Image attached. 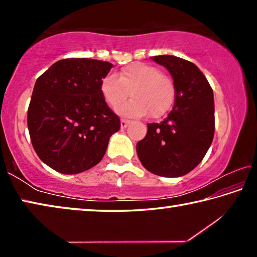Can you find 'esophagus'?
<instances>
[{
  "mask_svg": "<svg viewBox=\"0 0 257 257\" xmlns=\"http://www.w3.org/2000/svg\"><path fill=\"white\" fill-rule=\"evenodd\" d=\"M129 122H130V120H128V119H124V118L121 119V128L127 127V125L129 124Z\"/></svg>",
  "mask_w": 257,
  "mask_h": 257,
  "instance_id": "34e87169",
  "label": "esophagus"
}]
</instances>
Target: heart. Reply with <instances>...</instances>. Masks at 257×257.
<instances>
[{"mask_svg":"<svg viewBox=\"0 0 257 257\" xmlns=\"http://www.w3.org/2000/svg\"><path fill=\"white\" fill-rule=\"evenodd\" d=\"M101 94L111 107H116L130 92L133 98L116 108L124 116L159 118L171 107L176 96L172 78L151 64L135 62L121 69L118 77L108 75L101 81Z\"/></svg>","mask_w":257,"mask_h":257,"instance_id":"obj_1","label":"heart"}]
</instances>
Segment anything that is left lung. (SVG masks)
Wrapping results in <instances>:
<instances>
[{
	"label": "left lung",
	"mask_w": 257,
	"mask_h": 257,
	"mask_svg": "<svg viewBox=\"0 0 257 257\" xmlns=\"http://www.w3.org/2000/svg\"><path fill=\"white\" fill-rule=\"evenodd\" d=\"M168 69L176 86L175 105L160 123L147 124L136 151L144 168L176 178L201 163L214 136V97L203 72L193 62L173 55L151 58Z\"/></svg>",
	"instance_id": "left-lung-1"
}]
</instances>
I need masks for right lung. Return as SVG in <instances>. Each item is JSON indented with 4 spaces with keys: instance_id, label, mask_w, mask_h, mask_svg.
<instances>
[{
    "instance_id": "1",
    "label": "right lung",
    "mask_w": 257,
    "mask_h": 257,
    "mask_svg": "<svg viewBox=\"0 0 257 257\" xmlns=\"http://www.w3.org/2000/svg\"><path fill=\"white\" fill-rule=\"evenodd\" d=\"M112 67L99 60L63 59L35 82L27 115L30 141L55 171L76 175L95 167L120 129L119 116L99 89Z\"/></svg>"
}]
</instances>
